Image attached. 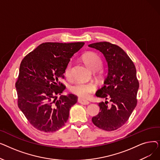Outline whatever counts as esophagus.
Instances as JSON below:
<instances>
[{
    "label": "esophagus",
    "mask_w": 160,
    "mask_h": 160,
    "mask_svg": "<svg viewBox=\"0 0 160 160\" xmlns=\"http://www.w3.org/2000/svg\"><path fill=\"white\" fill-rule=\"evenodd\" d=\"M78 102L80 104H82V105H88V104H89V102L88 101H87V100H83V99H82V98H79L78 99Z\"/></svg>",
    "instance_id": "esophagus-1"
}]
</instances>
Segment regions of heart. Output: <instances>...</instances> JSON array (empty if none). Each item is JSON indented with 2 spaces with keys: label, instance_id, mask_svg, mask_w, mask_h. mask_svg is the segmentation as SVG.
I'll list each match as a JSON object with an SVG mask.
<instances>
[{
  "label": "heart",
  "instance_id": "1",
  "mask_svg": "<svg viewBox=\"0 0 160 160\" xmlns=\"http://www.w3.org/2000/svg\"><path fill=\"white\" fill-rule=\"evenodd\" d=\"M83 61L89 68L93 71H98L101 69L102 66V62L100 58L94 52L86 53L82 57ZM71 62H69L67 65L64 74L66 77H69L71 75ZM72 93L78 97L86 99L89 98L92 93L95 90V86L93 83H86L82 82H77L74 83L70 88Z\"/></svg>",
  "mask_w": 160,
  "mask_h": 160
}]
</instances>
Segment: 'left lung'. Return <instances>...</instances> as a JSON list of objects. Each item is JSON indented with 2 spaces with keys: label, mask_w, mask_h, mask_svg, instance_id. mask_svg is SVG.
<instances>
[{
  "label": "left lung",
  "mask_w": 160,
  "mask_h": 160,
  "mask_svg": "<svg viewBox=\"0 0 160 160\" xmlns=\"http://www.w3.org/2000/svg\"><path fill=\"white\" fill-rule=\"evenodd\" d=\"M102 52L108 63V74L104 86L96 96L110 100L98 104L100 112L92 118L98 128L106 131L118 129L127 122L137 105L139 82L136 69L130 57L116 45L98 42L88 45Z\"/></svg>",
  "instance_id": "left-lung-1"
}]
</instances>
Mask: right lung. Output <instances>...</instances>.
Masks as SVG:
<instances>
[{
    "instance_id": "right-lung-1",
    "label": "right lung",
    "mask_w": 160,
    "mask_h": 160,
    "mask_svg": "<svg viewBox=\"0 0 160 160\" xmlns=\"http://www.w3.org/2000/svg\"><path fill=\"white\" fill-rule=\"evenodd\" d=\"M77 43H44L22 60L15 88L18 106L29 122L38 130L53 132L65 125L70 108L77 102L73 94L61 95L65 87L63 78L67 65L83 46Z\"/></svg>"
}]
</instances>
